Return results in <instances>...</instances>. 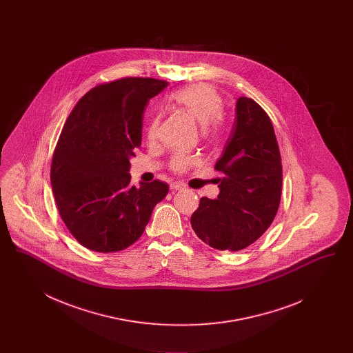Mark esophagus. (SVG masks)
<instances>
[{
	"label": "esophagus",
	"instance_id": "esophagus-1",
	"mask_svg": "<svg viewBox=\"0 0 353 353\" xmlns=\"http://www.w3.org/2000/svg\"><path fill=\"white\" fill-rule=\"evenodd\" d=\"M170 189H172V190H183V189H184V185L180 184V183H172V184H170Z\"/></svg>",
	"mask_w": 353,
	"mask_h": 353
}]
</instances>
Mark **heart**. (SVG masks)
Listing matches in <instances>:
<instances>
[{
	"mask_svg": "<svg viewBox=\"0 0 353 353\" xmlns=\"http://www.w3.org/2000/svg\"><path fill=\"white\" fill-rule=\"evenodd\" d=\"M173 101L199 124L203 127L206 125V131L214 134L221 128V111L223 107V101L221 95L212 85L206 83L192 84L174 92ZM159 125L160 118L154 117L147 130L148 139H156L159 132ZM193 163L194 159L185 154H179L172 160V168L177 172H184L185 169L189 168Z\"/></svg>",
	"mask_w": 353,
	"mask_h": 353,
	"instance_id": "1",
	"label": "heart"
}]
</instances>
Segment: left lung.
Returning a JSON list of instances; mask_svg holds the SVG:
<instances>
[{
	"mask_svg": "<svg viewBox=\"0 0 353 353\" xmlns=\"http://www.w3.org/2000/svg\"><path fill=\"white\" fill-rule=\"evenodd\" d=\"M216 169L217 199L202 197L190 223L217 250L254 243L275 219L282 194L281 153L268 114L250 98L235 101V118Z\"/></svg>",
	"mask_w": 353,
	"mask_h": 353,
	"instance_id": "1",
	"label": "left lung"
}]
</instances>
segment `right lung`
Listing matches in <instances>:
<instances>
[{
	"mask_svg": "<svg viewBox=\"0 0 353 353\" xmlns=\"http://www.w3.org/2000/svg\"><path fill=\"white\" fill-rule=\"evenodd\" d=\"M167 82L124 78L90 90L71 111L51 164V186L70 233L97 252L124 250L148 225L167 183L131 185L143 111Z\"/></svg>",
	"mask_w": 353,
	"mask_h": 353,
	"instance_id": "1",
	"label": "right lung"
}]
</instances>
